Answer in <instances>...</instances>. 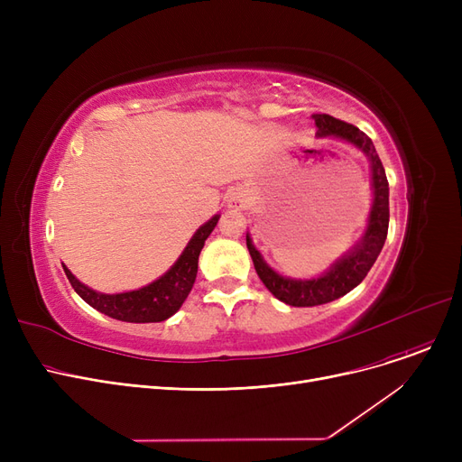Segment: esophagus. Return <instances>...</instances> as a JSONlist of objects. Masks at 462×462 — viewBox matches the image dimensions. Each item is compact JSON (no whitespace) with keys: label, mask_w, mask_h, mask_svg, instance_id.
Wrapping results in <instances>:
<instances>
[{"label":"esophagus","mask_w":462,"mask_h":462,"mask_svg":"<svg viewBox=\"0 0 462 462\" xmlns=\"http://www.w3.org/2000/svg\"><path fill=\"white\" fill-rule=\"evenodd\" d=\"M226 204H228L230 209H236V211L245 209V206H247V194L241 190V189H234V190L228 192Z\"/></svg>","instance_id":"obj_1"}]
</instances>
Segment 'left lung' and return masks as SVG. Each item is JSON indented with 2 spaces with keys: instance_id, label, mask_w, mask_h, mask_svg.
I'll use <instances>...</instances> for the list:
<instances>
[{
  "instance_id": "obj_1",
  "label": "left lung",
  "mask_w": 462,
  "mask_h": 462,
  "mask_svg": "<svg viewBox=\"0 0 462 462\" xmlns=\"http://www.w3.org/2000/svg\"><path fill=\"white\" fill-rule=\"evenodd\" d=\"M312 119L317 124L319 138L329 136L352 143L354 148H357L369 159L373 204L367 217V226L363 230L357 244L350 247L341 258H337L322 275L312 279H292L275 272L254 247L253 237L247 232V249L260 281L277 300L292 307L324 305L348 294L350 290H354L367 277L385 244L387 226H390V185H387L385 170L374 150L373 140L357 127L345 124V121L329 114H312Z\"/></svg>"
}]
</instances>
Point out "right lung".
<instances>
[{"label": "right lung", "mask_w": 462, "mask_h": 462, "mask_svg": "<svg viewBox=\"0 0 462 462\" xmlns=\"http://www.w3.org/2000/svg\"><path fill=\"white\" fill-rule=\"evenodd\" d=\"M218 218H221V215H213L208 223H204L192 234L180 258L164 275L138 290H129V292L119 294H103L80 282L70 273L67 265H63V272L72 288H75V292L88 305L106 314V317L133 324L162 322L172 317V314H176L187 300L194 281H197L200 251L206 244V239L217 226Z\"/></svg>", "instance_id": "add662e5"}]
</instances>
